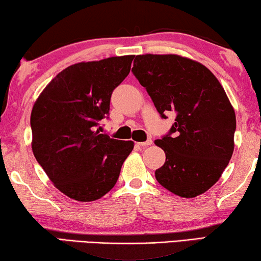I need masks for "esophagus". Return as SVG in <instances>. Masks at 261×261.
<instances>
[{
    "instance_id": "obj_1",
    "label": "esophagus",
    "mask_w": 261,
    "mask_h": 261,
    "mask_svg": "<svg viewBox=\"0 0 261 261\" xmlns=\"http://www.w3.org/2000/svg\"><path fill=\"white\" fill-rule=\"evenodd\" d=\"M152 139H147V140L144 141V142H137V145L139 146V147H147V146H151L152 145Z\"/></svg>"
}]
</instances>
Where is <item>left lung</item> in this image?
<instances>
[{
	"label": "left lung",
	"instance_id": "1",
	"mask_svg": "<svg viewBox=\"0 0 261 261\" xmlns=\"http://www.w3.org/2000/svg\"><path fill=\"white\" fill-rule=\"evenodd\" d=\"M132 71L162 117L176 114L170 134L154 141L166 155L156 180L183 198L204 194L234 151L237 119L223 87L208 67L178 55H139Z\"/></svg>",
	"mask_w": 261,
	"mask_h": 261
}]
</instances>
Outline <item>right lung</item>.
I'll list each match as a JSON object with an SVG mask.
<instances>
[{"label": "right lung", "mask_w": 261, "mask_h": 261, "mask_svg": "<svg viewBox=\"0 0 261 261\" xmlns=\"http://www.w3.org/2000/svg\"><path fill=\"white\" fill-rule=\"evenodd\" d=\"M133 58L110 57L67 66L34 102L32 151L53 185L74 201H96L112 190L133 151V141L116 140L97 129Z\"/></svg>", "instance_id": "right-lung-1"}]
</instances>
